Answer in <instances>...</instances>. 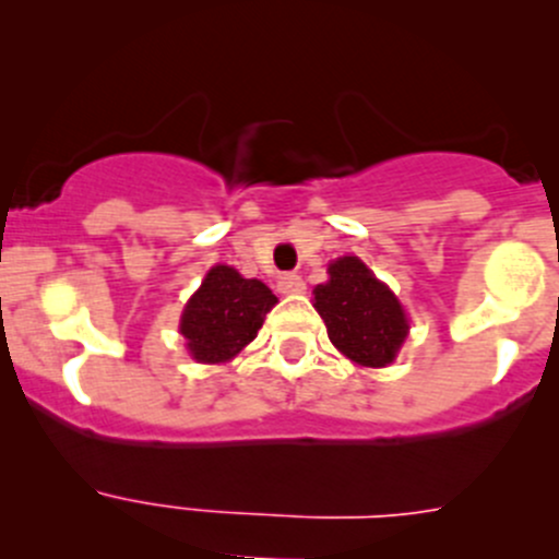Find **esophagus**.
<instances>
[{"label":"esophagus","instance_id":"34e87169","mask_svg":"<svg viewBox=\"0 0 559 559\" xmlns=\"http://www.w3.org/2000/svg\"><path fill=\"white\" fill-rule=\"evenodd\" d=\"M278 289L284 292V295H300V292H306V281L297 273H286L278 278Z\"/></svg>","mask_w":559,"mask_h":559}]
</instances>
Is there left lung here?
<instances>
[{"mask_svg":"<svg viewBox=\"0 0 559 559\" xmlns=\"http://www.w3.org/2000/svg\"><path fill=\"white\" fill-rule=\"evenodd\" d=\"M313 295L326 335L352 362L386 368L397 357L408 335L403 306L357 257L332 262L330 281L316 286Z\"/></svg>","mask_w":559,"mask_h":559,"instance_id":"8db88e82","label":"left lung"}]
</instances>
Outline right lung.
Returning a JSON list of instances; mask_svg holds the SVG:
<instances>
[{"instance_id": "add662e5", "label": "right lung", "mask_w": 559, "mask_h": 559, "mask_svg": "<svg viewBox=\"0 0 559 559\" xmlns=\"http://www.w3.org/2000/svg\"><path fill=\"white\" fill-rule=\"evenodd\" d=\"M278 297L257 278H243L235 267L216 264L200 292L186 302L180 335L197 362H227L257 337L264 313Z\"/></svg>"}]
</instances>
